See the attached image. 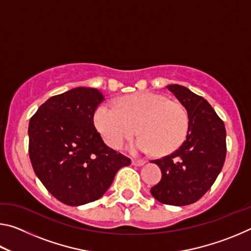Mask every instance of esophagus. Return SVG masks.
Listing matches in <instances>:
<instances>
[{
    "mask_svg": "<svg viewBox=\"0 0 251 251\" xmlns=\"http://www.w3.org/2000/svg\"><path fill=\"white\" fill-rule=\"evenodd\" d=\"M145 163V160H131V164H133L134 166H143Z\"/></svg>",
    "mask_w": 251,
    "mask_h": 251,
    "instance_id": "obj_1",
    "label": "esophagus"
}]
</instances>
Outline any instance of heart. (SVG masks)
I'll return each mask as SVG.
<instances>
[{"label":"heart","instance_id":"1","mask_svg":"<svg viewBox=\"0 0 251 251\" xmlns=\"http://www.w3.org/2000/svg\"><path fill=\"white\" fill-rule=\"evenodd\" d=\"M94 124L104 142L114 150H120L139 130L142 137L131 150L154 151L155 155L163 156L175 151L185 142L189 114L179 101L158 93L142 92L122 97L117 106L100 105L95 112Z\"/></svg>","mask_w":251,"mask_h":251}]
</instances>
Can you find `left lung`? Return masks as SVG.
<instances>
[{
    "label": "left lung",
    "instance_id": "obj_1",
    "mask_svg": "<svg viewBox=\"0 0 251 251\" xmlns=\"http://www.w3.org/2000/svg\"><path fill=\"white\" fill-rule=\"evenodd\" d=\"M166 87L188 112L189 129L177 151L151 160L160 168L161 179L151 193L165 205L186 206L201 199L222 172L227 151L226 129L203 97L178 84Z\"/></svg>",
    "mask_w": 251,
    "mask_h": 251
}]
</instances>
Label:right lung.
Listing matches in <instances>:
<instances>
[{"label": "right lung", "instance_id": "right-lung-1", "mask_svg": "<svg viewBox=\"0 0 251 251\" xmlns=\"http://www.w3.org/2000/svg\"><path fill=\"white\" fill-rule=\"evenodd\" d=\"M104 95L76 87L52 96L29 120L28 154L36 176L63 203L95 201L112 185L128 157L109 148L94 126Z\"/></svg>", "mask_w": 251, "mask_h": 251}]
</instances>
